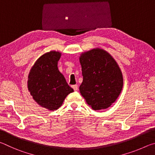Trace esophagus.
<instances>
[{
	"instance_id": "esophagus-1",
	"label": "esophagus",
	"mask_w": 155,
	"mask_h": 155,
	"mask_svg": "<svg viewBox=\"0 0 155 155\" xmlns=\"http://www.w3.org/2000/svg\"><path fill=\"white\" fill-rule=\"evenodd\" d=\"M72 87L74 89V91H77L78 90V85H74L72 86Z\"/></svg>"
}]
</instances>
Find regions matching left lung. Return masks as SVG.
<instances>
[{
  "label": "left lung",
  "instance_id": "obj_1",
  "mask_svg": "<svg viewBox=\"0 0 155 155\" xmlns=\"http://www.w3.org/2000/svg\"><path fill=\"white\" fill-rule=\"evenodd\" d=\"M83 82L80 92L94 110L107 109L116 101L123 87L121 70L103 49L95 48L80 57Z\"/></svg>",
  "mask_w": 155,
  "mask_h": 155
}]
</instances>
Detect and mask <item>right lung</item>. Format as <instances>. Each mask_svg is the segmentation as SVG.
<instances>
[{
  "label": "right lung",
  "instance_id": "obj_1",
  "mask_svg": "<svg viewBox=\"0 0 155 155\" xmlns=\"http://www.w3.org/2000/svg\"><path fill=\"white\" fill-rule=\"evenodd\" d=\"M59 52L51 51L37 60L28 77V89L40 106L49 110L61 107L68 94L74 91L59 71Z\"/></svg>",
  "mask_w": 155,
  "mask_h": 155
}]
</instances>
